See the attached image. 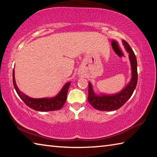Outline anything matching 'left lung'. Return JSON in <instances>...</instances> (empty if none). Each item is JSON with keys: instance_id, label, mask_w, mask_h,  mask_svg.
Here are the masks:
<instances>
[{"instance_id": "obj_1", "label": "left lung", "mask_w": 157, "mask_h": 157, "mask_svg": "<svg viewBox=\"0 0 157 157\" xmlns=\"http://www.w3.org/2000/svg\"><path fill=\"white\" fill-rule=\"evenodd\" d=\"M123 44L129 53L132 68V79L129 83L118 94L107 95H98L93 90L91 84L89 82L88 101L93 107L99 111H114L121 108L128 100L136 89L138 81L137 61L134 52L126 41L123 40Z\"/></svg>"}]
</instances>
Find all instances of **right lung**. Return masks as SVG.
Listing matches in <instances>:
<instances>
[{"instance_id":"add662e5","label":"right lung","mask_w":157,"mask_h":157,"mask_svg":"<svg viewBox=\"0 0 157 157\" xmlns=\"http://www.w3.org/2000/svg\"><path fill=\"white\" fill-rule=\"evenodd\" d=\"M13 84L18 96L29 107L35 111H50L59 110L65 104L71 82H67L55 97L51 98H38V99L28 97L18 89L15 82L14 70L13 71Z\"/></svg>"}]
</instances>
